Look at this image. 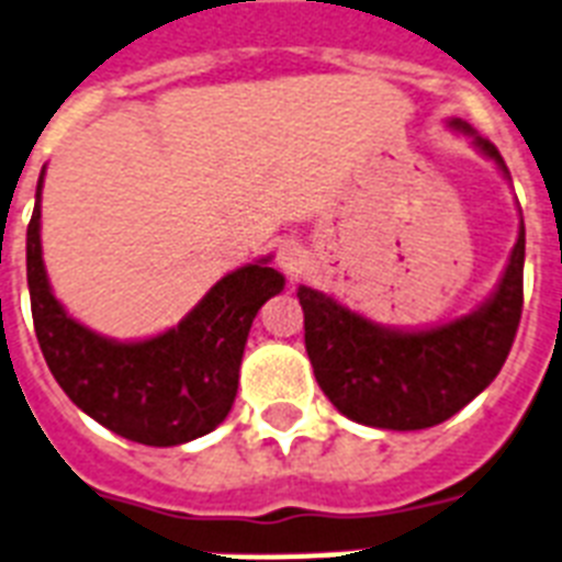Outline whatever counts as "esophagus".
I'll list each match as a JSON object with an SVG mask.
<instances>
[{
	"label": "esophagus",
	"instance_id": "obj_1",
	"mask_svg": "<svg viewBox=\"0 0 562 562\" xmlns=\"http://www.w3.org/2000/svg\"><path fill=\"white\" fill-rule=\"evenodd\" d=\"M277 266L294 280V277H300V273L305 271V266H308V251H305L296 239H282L280 248H277Z\"/></svg>",
	"mask_w": 562,
	"mask_h": 562
}]
</instances>
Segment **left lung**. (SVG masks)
Wrapping results in <instances>:
<instances>
[{
    "instance_id": "8db88e82",
    "label": "left lung",
    "mask_w": 562,
    "mask_h": 562,
    "mask_svg": "<svg viewBox=\"0 0 562 562\" xmlns=\"http://www.w3.org/2000/svg\"><path fill=\"white\" fill-rule=\"evenodd\" d=\"M451 128L474 139L503 173L506 162L471 125ZM526 225L514 243L506 273L477 311L426 331L383 328L339 305L334 296L300 285L305 351L323 394L353 423L389 431H417L454 417L499 374L522 314Z\"/></svg>"
}]
</instances>
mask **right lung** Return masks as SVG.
I'll return each instance as SVG.
<instances>
[{"label": "right lung", "instance_id": "right-lung-1", "mask_svg": "<svg viewBox=\"0 0 562 562\" xmlns=\"http://www.w3.org/2000/svg\"><path fill=\"white\" fill-rule=\"evenodd\" d=\"M40 196L27 223V289L36 339L50 374L99 426L143 446H179L228 417L245 339L257 311L285 280L268 257L225 273L177 328L116 342L85 328L56 303L42 262Z\"/></svg>", "mask_w": 562, "mask_h": 562}]
</instances>
